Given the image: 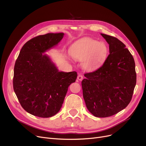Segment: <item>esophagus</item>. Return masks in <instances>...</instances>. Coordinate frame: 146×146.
Listing matches in <instances>:
<instances>
[{
	"instance_id": "esophagus-1",
	"label": "esophagus",
	"mask_w": 146,
	"mask_h": 146,
	"mask_svg": "<svg viewBox=\"0 0 146 146\" xmlns=\"http://www.w3.org/2000/svg\"><path fill=\"white\" fill-rule=\"evenodd\" d=\"M83 79V76L82 74H79L78 76V79L79 80H82Z\"/></svg>"
}]
</instances>
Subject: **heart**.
Masks as SVG:
<instances>
[{
	"label": "heart",
	"instance_id": "heart-1",
	"mask_svg": "<svg viewBox=\"0 0 146 146\" xmlns=\"http://www.w3.org/2000/svg\"><path fill=\"white\" fill-rule=\"evenodd\" d=\"M70 54L78 61H82V66L91 70L101 65L108 54V47L104 42L92 38H84L74 42L70 47Z\"/></svg>",
	"mask_w": 146,
	"mask_h": 146
}]
</instances>
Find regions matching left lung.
<instances>
[{
	"label": "left lung",
	"instance_id": "left-lung-1",
	"mask_svg": "<svg viewBox=\"0 0 146 146\" xmlns=\"http://www.w3.org/2000/svg\"><path fill=\"white\" fill-rule=\"evenodd\" d=\"M109 44L110 54L96 70L84 74L83 96L95 117H111L131 101L136 85L134 60L125 45L117 38L101 34Z\"/></svg>",
	"mask_w": 146,
	"mask_h": 146
}]
</instances>
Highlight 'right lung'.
<instances>
[{
    "instance_id": "1",
    "label": "right lung",
    "mask_w": 146,
    "mask_h": 146,
    "mask_svg": "<svg viewBox=\"0 0 146 146\" xmlns=\"http://www.w3.org/2000/svg\"><path fill=\"white\" fill-rule=\"evenodd\" d=\"M64 33L35 36L21 48L15 62L13 86L18 101L27 112L48 118L61 109L68 86L77 78L76 72H59L44 54L57 45Z\"/></svg>"
}]
</instances>
